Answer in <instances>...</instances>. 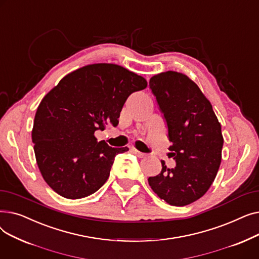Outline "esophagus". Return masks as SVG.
Here are the masks:
<instances>
[{
	"instance_id": "1",
	"label": "esophagus",
	"mask_w": 259,
	"mask_h": 259,
	"mask_svg": "<svg viewBox=\"0 0 259 259\" xmlns=\"http://www.w3.org/2000/svg\"><path fill=\"white\" fill-rule=\"evenodd\" d=\"M132 152L134 153V154H137L139 157H145L146 156V153H143V152H141V151H139L138 149H135V148H132Z\"/></svg>"
}]
</instances>
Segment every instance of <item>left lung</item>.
Here are the masks:
<instances>
[{
	"instance_id": "8db88e82",
	"label": "left lung",
	"mask_w": 259,
	"mask_h": 259,
	"mask_svg": "<svg viewBox=\"0 0 259 259\" xmlns=\"http://www.w3.org/2000/svg\"><path fill=\"white\" fill-rule=\"evenodd\" d=\"M149 85L168 126L172 169L161 161V171L148 179L157 196L171 206H187L208 191L222 162L224 138L210 101L184 73L153 75Z\"/></svg>"
}]
</instances>
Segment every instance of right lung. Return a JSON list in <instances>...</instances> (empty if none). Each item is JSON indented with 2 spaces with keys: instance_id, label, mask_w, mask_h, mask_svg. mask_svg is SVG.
<instances>
[{
  "instance_id": "right-lung-1",
  "label": "right lung",
  "mask_w": 259,
  "mask_h": 259,
  "mask_svg": "<svg viewBox=\"0 0 259 259\" xmlns=\"http://www.w3.org/2000/svg\"><path fill=\"white\" fill-rule=\"evenodd\" d=\"M148 83L122 66L98 63L65 75L39 103L31 132L36 164L59 195L78 199L106 183L118 153L128 148L98 142L95 130L115 127L129 95Z\"/></svg>"
}]
</instances>
